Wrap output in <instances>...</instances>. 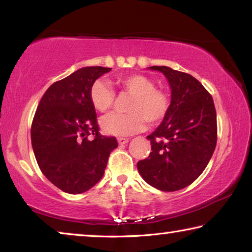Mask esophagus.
I'll return each instance as SVG.
<instances>
[{"label":"esophagus","instance_id":"1","mask_svg":"<svg viewBox=\"0 0 252 252\" xmlns=\"http://www.w3.org/2000/svg\"><path fill=\"white\" fill-rule=\"evenodd\" d=\"M128 139H125V137H118V143L120 144V146H123V144H126L127 142H128Z\"/></svg>","mask_w":252,"mask_h":252}]
</instances>
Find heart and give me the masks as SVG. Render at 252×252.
<instances>
[{
  "label": "heart",
  "mask_w": 252,
  "mask_h": 252,
  "mask_svg": "<svg viewBox=\"0 0 252 252\" xmlns=\"http://www.w3.org/2000/svg\"><path fill=\"white\" fill-rule=\"evenodd\" d=\"M124 94L130 95L127 113H111L101 120L106 134L115 136H128L139 133L150 125H157L170 112L172 99L167 92L156 88V82L148 75L133 73L119 77L116 81ZM89 98L99 112H106L116 102V93L108 82L96 80L89 91Z\"/></svg>",
  "instance_id": "obj_1"
}]
</instances>
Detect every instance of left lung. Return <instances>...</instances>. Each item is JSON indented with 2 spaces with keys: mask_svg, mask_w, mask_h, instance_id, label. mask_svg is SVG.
Instances as JSON below:
<instances>
[{
  "mask_svg": "<svg viewBox=\"0 0 252 252\" xmlns=\"http://www.w3.org/2000/svg\"><path fill=\"white\" fill-rule=\"evenodd\" d=\"M164 73L172 89L170 112L147 136L151 153L137 163L144 181L163 191L192 184L211 159L217 144L213 98L192 75L167 66H150Z\"/></svg>",
  "mask_w": 252,
  "mask_h": 252,
  "instance_id": "1",
  "label": "left lung"
}]
</instances>
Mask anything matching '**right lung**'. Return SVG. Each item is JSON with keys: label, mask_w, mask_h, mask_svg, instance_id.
<instances>
[{"label": "right lung", "mask_w": 252, "mask_h": 252, "mask_svg": "<svg viewBox=\"0 0 252 252\" xmlns=\"http://www.w3.org/2000/svg\"><path fill=\"white\" fill-rule=\"evenodd\" d=\"M110 67L88 66L54 82L37 105L31 139L37 165L48 180L68 194H81L101 180L115 136L98 132L89 91Z\"/></svg>", "instance_id": "obj_1"}]
</instances>
